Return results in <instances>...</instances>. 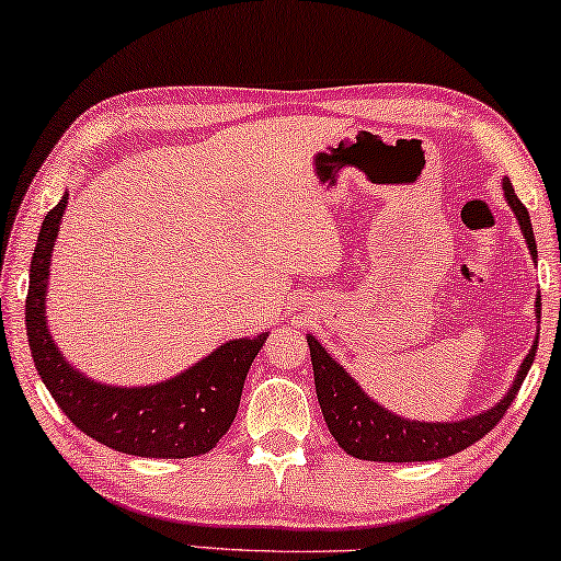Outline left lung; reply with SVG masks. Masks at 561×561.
I'll use <instances>...</instances> for the list:
<instances>
[{
    "mask_svg": "<svg viewBox=\"0 0 561 561\" xmlns=\"http://www.w3.org/2000/svg\"><path fill=\"white\" fill-rule=\"evenodd\" d=\"M503 196L508 202L511 211L516 214L526 248L536 263L539 252H536L531 217H528L526 206L520 204V198L516 196L508 179H503ZM539 321L541 294L536 296V327H539ZM306 342H309L311 350L313 382H317V398L329 432H332L336 444L347 455L367 459V462H428V459L451 457L457 451L472 447L508 411L526 373L531 370L536 347H539V336H536L526 359L518 367L516 378L511 382L508 393L495 405H490L488 411H480L474 416L459 421H416L398 416V413L388 411L386 405H380L375 398L367 396L363 386L321 347L317 336L306 334Z\"/></svg>",
    "mask_w": 561,
    "mask_h": 561,
    "instance_id": "left-lung-1",
    "label": "left lung"
}]
</instances>
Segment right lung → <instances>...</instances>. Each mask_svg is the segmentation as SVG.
I'll list each match as a JSON object with an SVG mask.
<instances>
[{
  "instance_id": "1",
  "label": "right lung",
  "mask_w": 561,
  "mask_h": 561,
  "mask_svg": "<svg viewBox=\"0 0 561 561\" xmlns=\"http://www.w3.org/2000/svg\"><path fill=\"white\" fill-rule=\"evenodd\" d=\"M66 206L68 191L43 219L30 263L25 324L37 375L60 411L114 451L158 459L206 455L232 426L244 378L267 332L219 344L186 370L150 386H110L83 375L58 350L45 317L50 257Z\"/></svg>"
}]
</instances>
